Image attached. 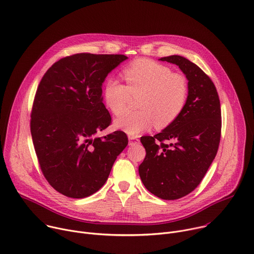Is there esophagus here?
<instances>
[{
    "label": "esophagus",
    "instance_id": "34e87169",
    "mask_svg": "<svg viewBox=\"0 0 254 254\" xmlns=\"http://www.w3.org/2000/svg\"><path fill=\"white\" fill-rule=\"evenodd\" d=\"M128 139H129V140H133V142H134V143H137V142H138L137 135H130V134H129V135H128ZM133 142H130L129 144H132Z\"/></svg>",
    "mask_w": 254,
    "mask_h": 254
}]
</instances>
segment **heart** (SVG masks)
<instances>
[{"mask_svg":"<svg viewBox=\"0 0 254 254\" xmlns=\"http://www.w3.org/2000/svg\"><path fill=\"white\" fill-rule=\"evenodd\" d=\"M127 85L117 78H108L103 87V100L114 115L127 108L130 94L140 93L136 112H128L115 121V126L130 135H137L155 124L164 128L183 113L189 86L183 74L172 72L169 66L151 59H137L123 70Z\"/></svg>","mask_w":254,"mask_h":254,"instance_id":"1","label":"heart"}]
</instances>
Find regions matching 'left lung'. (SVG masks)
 I'll use <instances>...</instances> for the list:
<instances>
[{
    "mask_svg": "<svg viewBox=\"0 0 254 254\" xmlns=\"http://www.w3.org/2000/svg\"><path fill=\"white\" fill-rule=\"evenodd\" d=\"M160 60L183 71L188 79V99L173 124L154 136L140 137L147 154L138 173L152 194L176 200L197 188L215 159L221 137V108L213 81L199 66L179 55ZM165 140L171 143L165 144Z\"/></svg>",
    "mask_w": 254,
    "mask_h": 254,
    "instance_id": "left-lung-1",
    "label": "left lung"
}]
</instances>
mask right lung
<instances>
[{"label":"right lung","instance_id":"obj_1","mask_svg":"<svg viewBox=\"0 0 254 254\" xmlns=\"http://www.w3.org/2000/svg\"><path fill=\"white\" fill-rule=\"evenodd\" d=\"M127 59L122 54L78 53L55 62L42 77L31 113V134L48 183L70 198H85L106 182L128 142L122 130L97 137L112 123L102 83Z\"/></svg>","mask_w":254,"mask_h":254}]
</instances>
